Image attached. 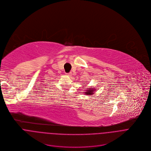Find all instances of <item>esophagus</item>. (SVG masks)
Returning a JSON list of instances; mask_svg holds the SVG:
<instances>
[{"label":"esophagus","mask_w":151,"mask_h":151,"mask_svg":"<svg viewBox=\"0 0 151 151\" xmlns=\"http://www.w3.org/2000/svg\"><path fill=\"white\" fill-rule=\"evenodd\" d=\"M65 74H66V76H68V77H71V76H72V74H71V73H66Z\"/></svg>","instance_id":"obj_1"}]
</instances>
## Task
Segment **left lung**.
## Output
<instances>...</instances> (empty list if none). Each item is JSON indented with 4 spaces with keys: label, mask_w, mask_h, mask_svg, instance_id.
<instances>
[{
    "label": "left lung",
    "mask_w": 151,
    "mask_h": 151,
    "mask_svg": "<svg viewBox=\"0 0 151 151\" xmlns=\"http://www.w3.org/2000/svg\"><path fill=\"white\" fill-rule=\"evenodd\" d=\"M83 88H84V87H83ZM96 91H97L96 88H93V86H91V87H89L86 88V90L84 88V94H85L87 96H92L93 97V95L95 94V92H96Z\"/></svg>",
    "instance_id": "obj_1"
}]
</instances>
